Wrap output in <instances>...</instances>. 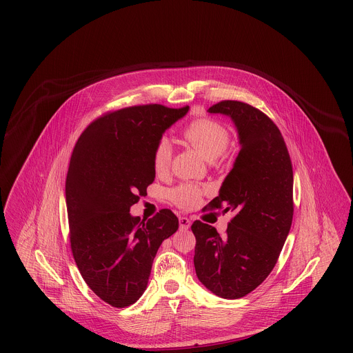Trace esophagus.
Returning a JSON list of instances; mask_svg holds the SVG:
<instances>
[{"label":"esophagus","mask_w":353,"mask_h":353,"mask_svg":"<svg viewBox=\"0 0 353 353\" xmlns=\"http://www.w3.org/2000/svg\"><path fill=\"white\" fill-rule=\"evenodd\" d=\"M179 222H180V228L183 230H186V229L190 228V221H189V219H186V217H180Z\"/></svg>","instance_id":"esophagus-1"}]
</instances>
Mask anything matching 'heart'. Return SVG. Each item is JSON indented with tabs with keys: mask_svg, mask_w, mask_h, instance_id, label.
<instances>
[{
	"mask_svg": "<svg viewBox=\"0 0 353 353\" xmlns=\"http://www.w3.org/2000/svg\"><path fill=\"white\" fill-rule=\"evenodd\" d=\"M183 139L200 152L206 160H214L221 156L230 143V134L226 127L219 121L209 118L194 119L183 131ZM172 145L167 139H160L152 152V165L157 176L168 173L172 164ZM203 188L199 185H177L169 193L170 200L181 209H190L196 206L203 194Z\"/></svg>",
	"mask_w": 353,
	"mask_h": 353,
	"instance_id": "heart-1",
	"label": "heart"
}]
</instances>
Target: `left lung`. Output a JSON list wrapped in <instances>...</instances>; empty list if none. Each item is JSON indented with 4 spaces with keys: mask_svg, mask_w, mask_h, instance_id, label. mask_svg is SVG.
<instances>
[{
    "mask_svg": "<svg viewBox=\"0 0 353 353\" xmlns=\"http://www.w3.org/2000/svg\"><path fill=\"white\" fill-rule=\"evenodd\" d=\"M210 114L233 119L241 151L209 208L232 210L226 234L194 221V269L202 285L225 299H238L274 269L294 216V173L283 136L271 119L248 103L222 101Z\"/></svg>",
    "mask_w": 353,
    "mask_h": 353,
    "instance_id": "obj_1",
    "label": "left lung"
}]
</instances>
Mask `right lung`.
I'll return each mask as SVG.
<instances>
[{"mask_svg": "<svg viewBox=\"0 0 353 353\" xmlns=\"http://www.w3.org/2000/svg\"><path fill=\"white\" fill-rule=\"evenodd\" d=\"M188 110L143 104L108 111L87 125L71 153V252L84 282L112 307H128L143 295L156 252L179 229L169 209L140 221L130 208L154 180L156 143Z\"/></svg>", "mask_w": 353, "mask_h": 353, "instance_id": "right-lung-1", "label": "right lung"}]
</instances>
